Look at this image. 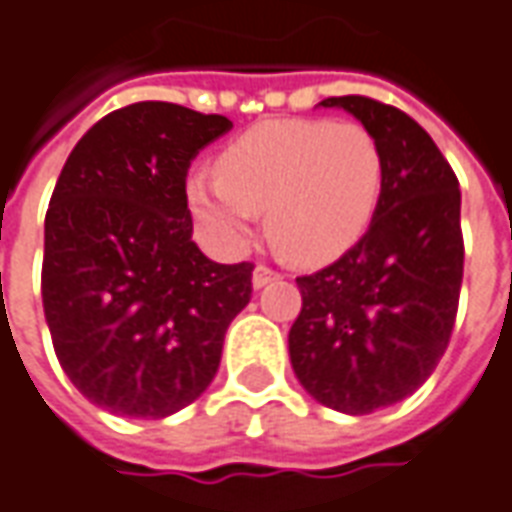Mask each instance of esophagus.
<instances>
[{"mask_svg": "<svg viewBox=\"0 0 512 512\" xmlns=\"http://www.w3.org/2000/svg\"><path fill=\"white\" fill-rule=\"evenodd\" d=\"M278 273L273 270V267H267V264H259L256 270H253V290H262V287H267L270 281H276Z\"/></svg>", "mask_w": 512, "mask_h": 512, "instance_id": "obj_1", "label": "esophagus"}]
</instances>
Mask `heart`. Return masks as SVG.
I'll use <instances>...</instances> for the list:
<instances>
[{
    "label": "heart",
    "mask_w": 512,
    "mask_h": 512,
    "mask_svg": "<svg viewBox=\"0 0 512 512\" xmlns=\"http://www.w3.org/2000/svg\"><path fill=\"white\" fill-rule=\"evenodd\" d=\"M384 183L376 136L357 122L267 119L217 158V178L197 172L186 200L228 248H242L264 211L267 236L287 259L323 264L368 231Z\"/></svg>",
    "instance_id": "1"
}]
</instances>
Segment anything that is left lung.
Returning <instances> with one entry per match:
<instances>
[{
    "mask_svg": "<svg viewBox=\"0 0 512 512\" xmlns=\"http://www.w3.org/2000/svg\"><path fill=\"white\" fill-rule=\"evenodd\" d=\"M320 105L343 108L376 136L384 183L357 245L295 278L303 306L290 329V362L323 407L368 415L412 396L449 345L465 256L460 183L404 111L359 94Z\"/></svg>",
    "mask_w": 512,
    "mask_h": 512,
    "instance_id": "left-lung-1",
    "label": "left lung"
}]
</instances>
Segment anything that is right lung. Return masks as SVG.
<instances>
[{
    "instance_id": "right-lung-1",
    "label": "right lung",
    "mask_w": 512,
    "mask_h": 512,
    "mask_svg": "<svg viewBox=\"0 0 512 512\" xmlns=\"http://www.w3.org/2000/svg\"><path fill=\"white\" fill-rule=\"evenodd\" d=\"M231 128L175 102H133L102 116L63 164L41 298L63 373L102 410L167 418L220 368L253 264H217L197 248L186 172Z\"/></svg>"
}]
</instances>
